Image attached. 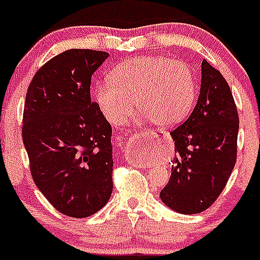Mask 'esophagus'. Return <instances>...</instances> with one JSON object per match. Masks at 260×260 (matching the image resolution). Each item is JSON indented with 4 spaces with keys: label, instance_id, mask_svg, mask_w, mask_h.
I'll return each instance as SVG.
<instances>
[{
    "label": "esophagus",
    "instance_id": "34e87169",
    "mask_svg": "<svg viewBox=\"0 0 260 260\" xmlns=\"http://www.w3.org/2000/svg\"><path fill=\"white\" fill-rule=\"evenodd\" d=\"M139 138H141V137H139V135H135V137L130 138L127 143H126V147H125V150H123V153H125V157L127 158V161H130V162L135 161L134 155H133V153L130 152V151H128V147H130V144L138 143V142H139Z\"/></svg>",
    "mask_w": 260,
    "mask_h": 260
}]
</instances>
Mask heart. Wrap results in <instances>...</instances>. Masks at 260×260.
Listing matches in <instances>:
<instances>
[{
  "mask_svg": "<svg viewBox=\"0 0 260 260\" xmlns=\"http://www.w3.org/2000/svg\"><path fill=\"white\" fill-rule=\"evenodd\" d=\"M93 96L113 125L125 122L138 100L143 119L174 126L191 112L197 80L185 62L162 56H142L118 63L110 73V82L96 84Z\"/></svg>",
  "mask_w": 260,
  "mask_h": 260,
  "instance_id": "b5f03b06",
  "label": "heart"
}]
</instances>
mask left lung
<instances>
[{"label":"left lung","instance_id":"left-lung-1","mask_svg":"<svg viewBox=\"0 0 260 260\" xmlns=\"http://www.w3.org/2000/svg\"><path fill=\"white\" fill-rule=\"evenodd\" d=\"M238 113L226 80L202 61L198 103L185 122L171 133L177 156L162 203L183 215L203 212L228 182L237 157Z\"/></svg>","mask_w":260,"mask_h":260}]
</instances>
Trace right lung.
<instances>
[{"instance_id": "obj_1", "label": "right lung", "mask_w": 260, "mask_h": 260, "mask_svg": "<svg viewBox=\"0 0 260 260\" xmlns=\"http://www.w3.org/2000/svg\"><path fill=\"white\" fill-rule=\"evenodd\" d=\"M108 57L65 50L39 69L26 95L22 135L32 178L70 217L100 211L113 190L112 126L89 95L91 77Z\"/></svg>"}]
</instances>
